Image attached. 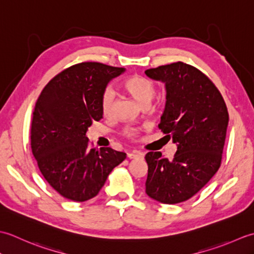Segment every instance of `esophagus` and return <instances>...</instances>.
I'll return each mask as SVG.
<instances>
[{"instance_id": "1", "label": "esophagus", "mask_w": 254, "mask_h": 254, "mask_svg": "<svg viewBox=\"0 0 254 254\" xmlns=\"http://www.w3.org/2000/svg\"><path fill=\"white\" fill-rule=\"evenodd\" d=\"M127 157L130 159H136V158H143L144 154L139 152H130L127 153Z\"/></svg>"}]
</instances>
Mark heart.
<instances>
[{"instance_id": "b5f03b06", "label": "heart", "mask_w": 254, "mask_h": 254, "mask_svg": "<svg viewBox=\"0 0 254 254\" xmlns=\"http://www.w3.org/2000/svg\"><path fill=\"white\" fill-rule=\"evenodd\" d=\"M122 87L126 89L128 94L132 95L136 101H138L142 106L149 105L153 100L156 94L155 85L148 78L141 76V75H132L123 80ZM116 100V91L111 86L102 90L100 97V108L105 116H110L113 110ZM141 127L127 126L122 128L121 134L127 138L135 139L138 136Z\"/></svg>"}]
</instances>
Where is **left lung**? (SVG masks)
<instances>
[{
	"instance_id": "left-lung-1",
	"label": "left lung",
	"mask_w": 254,
	"mask_h": 254,
	"mask_svg": "<svg viewBox=\"0 0 254 254\" xmlns=\"http://www.w3.org/2000/svg\"><path fill=\"white\" fill-rule=\"evenodd\" d=\"M166 85V107L158 127L177 144L174 158L160 152L145 156L146 194L164 204L185 202L216 174L222 163L228 111L222 94L206 75L183 62L145 71Z\"/></svg>"
}]
</instances>
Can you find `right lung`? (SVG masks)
I'll return each instance as SVG.
<instances>
[{
  "mask_svg": "<svg viewBox=\"0 0 254 254\" xmlns=\"http://www.w3.org/2000/svg\"><path fill=\"white\" fill-rule=\"evenodd\" d=\"M126 68L98 62L75 64L56 75L38 98L30 141L38 167L63 197L85 202L95 197L127 154L88 147L86 131L102 118L100 97Z\"/></svg>",
  "mask_w": 254,
  "mask_h": 254,
  "instance_id": "1",
  "label": "right lung"
}]
</instances>
